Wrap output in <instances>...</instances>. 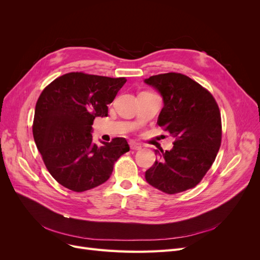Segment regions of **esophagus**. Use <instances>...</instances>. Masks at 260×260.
<instances>
[{"label": "esophagus", "instance_id": "esophagus-1", "mask_svg": "<svg viewBox=\"0 0 260 260\" xmlns=\"http://www.w3.org/2000/svg\"><path fill=\"white\" fill-rule=\"evenodd\" d=\"M130 148L133 149V151H140L142 147H141V145H139L137 143H130Z\"/></svg>", "mask_w": 260, "mask_h": 260}]
</instances>
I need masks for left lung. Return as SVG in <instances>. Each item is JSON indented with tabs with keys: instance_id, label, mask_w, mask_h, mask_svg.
I'll list each match as a JSON object with an SVG mask.
<instances>
[{
	"instance_id": "1",
	"label": "left lung",
	"mask_w": 260,
	"mask_h": 260,
	"mask_svg": "<svg viewBox=\"0 0 260 260\" xmlns=\"http://www.w3.org/2000/svg\"><path fill=\"white\" fill-rule=\"evenodd\" d=\"M160 94L164 107L159 127L176 138L170 151L145 171L148 184L167 194L188 190L200 183L215 161L221 144V116L211 94L187 76L168 73L144 80Z\"/></svg>"
}]
</instances>
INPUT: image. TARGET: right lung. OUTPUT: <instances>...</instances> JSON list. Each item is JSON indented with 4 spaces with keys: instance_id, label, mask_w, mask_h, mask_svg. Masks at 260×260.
<instances>
[{
    "instance_id": "right-lung-1",
    "label": "right lung",
    "mask_w": 260,
    "mask_h": 260,
    "mask_svg": "<svg viewBox=\"0 0 260 260\" xmlns=\"http://www.w3.org/2000/svg\"><path fill=\"white\" fill-rule=\"evenodd\" d=\"M125 78L83 73L58 77L42 91L34 120V138L52 177L75 192L103 184L112 176L115 161L129 152L124 138L96 145L93 120L107 117L108 107Z\"/></svg>"
}]
</instances>
